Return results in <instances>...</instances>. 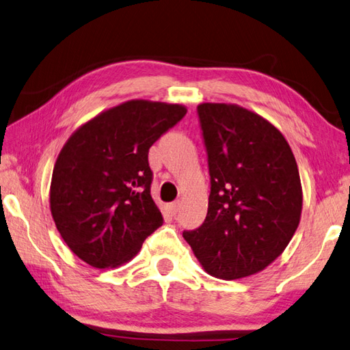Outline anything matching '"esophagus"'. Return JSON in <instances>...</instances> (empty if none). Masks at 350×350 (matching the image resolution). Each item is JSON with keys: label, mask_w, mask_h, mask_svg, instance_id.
Returning <instances> with one entry per match:
<instances>
[{"label": "esophagus", "mask_w": 350, "mask_h": 350, "mask_svg": "<svg viewBox=\"0 0 350 350\" xmlns=\"http://www.w3.org/2000/svg\"><path fill=\"white\" fill-rule=\"evenodd\" d=\"M178 209H180V202H172V204H167L166 205V211L170 215H175L178 213Z\"/></svg>", "instance_id": "obj_1"}]
</instances>
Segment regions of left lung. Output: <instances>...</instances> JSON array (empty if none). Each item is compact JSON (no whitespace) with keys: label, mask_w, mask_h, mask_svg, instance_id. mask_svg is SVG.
<instances>
[{"label":"left lung","mask_w":350,"mask_h":350,"mask_svg":"<svg viewBox=\"0 0 350 350\" xmlns=\"http://www.w3.org/2000/svg\"><path fill=\"white\" fill-rule=\"evenodd\" d=\"M199 126L211 191L205 221L183 237L211 275L259 273L297 230L302 190L289 144L273 124L238 105L202 103Z\"/></svg>","instance_id":"left-lung-1"}]
</instances>
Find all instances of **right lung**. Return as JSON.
<instances>
[{
	"instance_id": "right-lung-1",
	"label": "right lung",
	"mask_w": 350,
	"mask_h": 350,
	"mask_svg": "<svg viewBox=\"0 0 350 350\" xmlns=\"http://www.w3.org/2000/svg\"><path fill=\"white\" fill-rule=\"evenodd\" d=\"M185 113L180 105L130 100L70 136L53 166L51 213L77 258L115 268L161 226L148 151Z\"/></svg>"
}]
</instances>
